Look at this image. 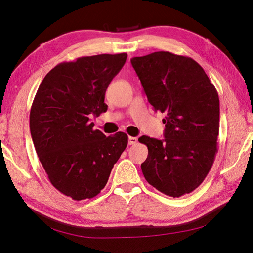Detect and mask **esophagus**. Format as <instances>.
Returning a JSON list of instances; mask_svg holds the SVG:
<instances>
[{
    "label": "esophagus",
    "instance_id": "34e87169",
    "mask_svg": "<svg viewBox=\"0 0 253 253\" xmlns=\"http://www.w3.org/2000/svg\"><path fill=\"white\" fill-rule=\"evenodd\" d=\"M137 143V138L136 137H128V144L129 145H133Z\"/></svg>",
    "mask_w": 253,
    "mask_h": 253
}]
</instances>
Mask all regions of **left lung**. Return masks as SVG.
Instances as JSON below:
<instances>
[{
	"label": "left lung",
	"instance_id": "1",
	"mask_svg": "<svg viewBox=\"0 0 253 253\" xmlns=\"http://www.w3.org/2000/svg\"><path fill=\"white\" fill-rule=\"evenodd\" d=\"M149 102L166 118L165 139L141 136L148 157L144 178L160 192L180 197L206 178L217 153L219 99L192 58L156 51L131 60Z\"/></svg>",
	"mask_w": 253,
	"mask_h": 253
}]
</instances>
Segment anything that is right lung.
<instances>
[{"instance_id":"obj_1","label":"right lung","mask_w":253,"mask_h":253,"mask_svg":"<svg viewBox=\"0 0 253 253\" xmlns=\"http://www.w3.org/2000/svg\"><path fill=\"white\" fill-rule=\"evenodd\" d=\"M127 55L81 57L56 65L45 76L29 115L36 152L51 185L82 201L100 193L127 145V135L106 137L91 117L108 110L105 90Z\"/></svg>"}]
</instances>
